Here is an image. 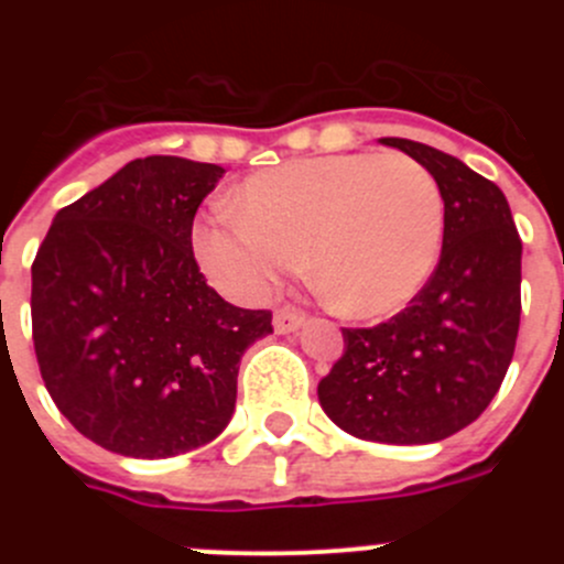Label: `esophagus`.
<instances>
[{
    "instance_id": "34e87169",
    "label": "esophagus",
    "mask_w": 564,
    "mask_h": 564,
    "mask_svg": "<svg viewBox=\"0 0 564 564\" xmlns=\"http://www.w3.org/2000/svg\"><path fill=\"white\" fill-rule=\"evenodd\" d=\"M303 322H305V314L303 311L292 308V305H283V308H278L275 316H272L275 333H294V329H297Z\"/></svg>"
}]
</instances>
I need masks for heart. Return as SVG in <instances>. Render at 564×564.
<instances>
[{
	"mask_svg": "<svg viewBox=\"0 0 564 564\" xmlns=\"http://www.w3.org/2000/svg\"><path fill=\"white\" fill-rule=\"evenodd\" d=\"M445 196L434 172L403 152H346L248 176L240 209L204 220L196 250L237 294H261L311 259L318 292L357 318L395 314L434 272Z\"/></svg>",
	"mask_w": 564,
	"mask_h": 564,
	"instance_id": "1",
	"label": "heart"
}]
</instances>
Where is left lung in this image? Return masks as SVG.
<instances>
[{"mask_svg":"<svg viewBox=\"0 0 564 564\" xmlns=\"http://www.w3.org/2000/svg\"><path fill=\"white\" fill-rule=\"evenodd\" d=\"M382 144L440 180V264L401 314L344 327L346 349L318 382V403L357 440L429 445L475 423L502 388L521 322V237L491 180L420 141Z\"/></svg>","mask_w":564,"mask_h":564,"instance_id":"obj_1","label":"left lung"}]
</instances>
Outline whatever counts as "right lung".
I'll return each mask as SVG.
<instances>
[{"instance_id":"1","label":"right lung","mask_w":564,"mask_h":564,"mask_svg":"<svg viewBox=\"0 0 564 564\" xmlns=\"http://www.w3.org/2000/svg\"><path fill=\"white\" fill-rule=\"evenodd\" d=\"M224 169L130 161L56 213L32 261V340L73 429L130 458H169L229 425L240 357L270 311L226 303L193 256V218Z\"/></svg>"}]
</instances>
